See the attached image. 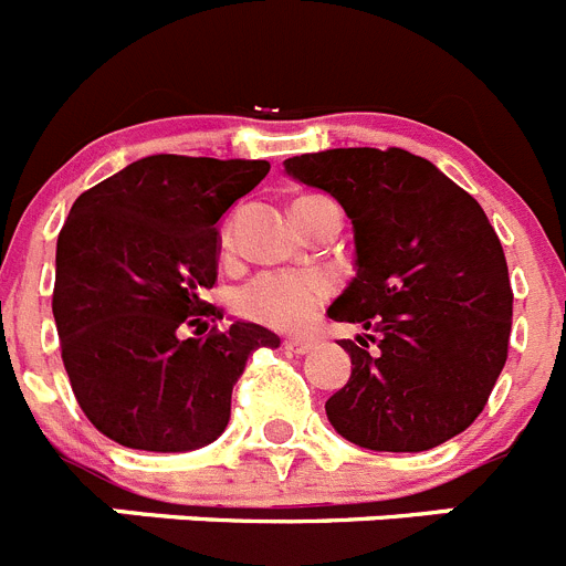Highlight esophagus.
<instances>
[{
    "label": "esophagus",
    "mask_w": 566,
    "mask_h": 566,
    "mask_svg": "<svg viewBox=\"0 0 566 566\" xmlns=\"http://www.w3.org/2000/svg\"><path fill=\"white\" fill-rule=\"evenodd\" d=\"M313 347H316V342H313V338H287V342H284V350L296 353V356L311 353Z\"/></svg>",
    "instance_id": "1"
}]
</instances>
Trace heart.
<instances>
[{
    "label": "heart",
    "instance_id": "obj_1",
    "mask_svg": "<svg viewBox=\"0 0 566 566\" xmlns=\"http://www.w3.org/2000/svg\"><path fill=\"white\" fill-rule=\"evenodd\" d=\"M228 239L224 230V244ZM331 293V279L318 270H264L235 290L233 311L270 331L296 333L316 322Z\"/></svg>",
    "mask_w": 566,
    "mask_h": 566
}]
</instances>
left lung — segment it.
<instances>
[{
    "label": "left lung",
    "instance_id": "obj_1",
    "mask_svg": "<svg viewBox=\"0 0 566 566\" xmlns=\"http://www.w3.org/2000/svg\"><path fill=\"white\" fill-rule=\"evenodd\" d=\"M353 222L356 276L331 304L350 381L324 410L378 453H421L479 419L507 361L513 290L499 235L473 196L401 147H336L284 161ZM374 347L370 348L369 344Z\"/></svg>",
    "mask_w": 566,
    "mask_h": 566
}]
</instances>
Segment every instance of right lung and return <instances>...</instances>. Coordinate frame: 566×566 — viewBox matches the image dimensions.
Masks as SVG:
<instances>
[{
    "label": "right lung",
    "instance_id": "1",
    "mask_svg": "<svg viewBox=\"0 0 566 566\" xmlns=\"http://www.w3.org/2000/svg\"><path fill=\"white\" fill-rule=\"evenodd\" d=\"M268 170L262 159L145 156L73 201L56 242L53 318L73 396L116 444H210L250 353L279 347L253 322L199 333L222 318L201 298L219 268L216 222Z\"/></svg>",
    "mask_w": 566,
    "mask_h": 566
}]
</instances>
